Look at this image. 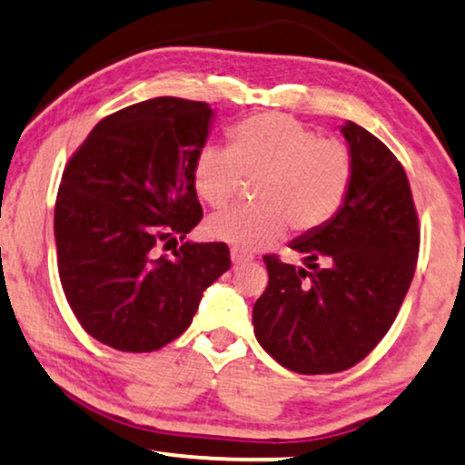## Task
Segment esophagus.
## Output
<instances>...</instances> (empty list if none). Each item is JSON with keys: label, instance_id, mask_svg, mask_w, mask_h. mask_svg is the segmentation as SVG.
Listing matches in <instances>:
<instances>
[{"label": "esophagus", "instance_id": "34e87169", "mask_svg": "<svg viewBox=\"0 0 465 465\" xmlns=\"http://www.w3.org/2000/svg\"><path fill=\"white\" fill-rule=\"evenodd\" d=\"M252 260L251 252H246L242 249H232V262L233 266H242V263H249Z\"/></svg>", "mask_w": 465, "mask_h": 465}]
</instances>
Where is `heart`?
<instances>
[{
    "instance_id": "b5f03b06",
    "label": "heart",
    "mask_w": 465,
    "mask_h": 465,
    "mask_svg": "<svg viewBox=\"0 0 465 465\" xmlns=\"http://www.w3.org/2000/svg\"><path fill=\"white\" fill-rule=\"evenodd\" d=\"M354 161L348 145L322 139L285 114H260L229 131V150L203 145L193 163V186L203 203L223 208L252 180L255 205L232 208L205 221L208 238L257 251L285 233H304L331 221L348 197Z\"/></svg>"
}]
</instances>
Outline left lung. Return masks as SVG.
I'll list each match as a JSON object with an SVG mask.
<instances>
[{
  "instance_id": "1",
  "label": "left lung",
  "mask_w": 465,
  "mask_h": 465,
  "mask_svg": "<svg viewBox=\"0 0 465 465\" xmlns=\"http://www.w3.org/2000/svg\"><path fill=\"white\" fill-rule=\"evenodd\" d=\"M354 173L339 213L290 244L304 268L266 255L268 287L252 307L260 345L290 371L339 373L384 339L419 260L420 227L401 163L348 122Z\"/></svg>"
}]
</instances>
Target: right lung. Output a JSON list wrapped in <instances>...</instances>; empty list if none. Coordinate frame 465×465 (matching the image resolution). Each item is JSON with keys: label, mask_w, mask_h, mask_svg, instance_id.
I'll return each instance as SVG.
<instances>
[{"label": "right lung", "mask_w": 465, "mask_h": 465, "mask_svg": "<svg viewBox=\"0 0 465 465\" xmlns=\"http://www.w3.org/2000/svg\"><path fill=\"white\" fill-rule=\"evenodd\" d=\"M213 120L208 103L161 96L98 122L70 156L55 202L57 270L87 334L120 351L178 339L232 266L225 242H175L202 221L193 163Z\"/></svg>", "instance_id": "obj_1"}]
</instances>
